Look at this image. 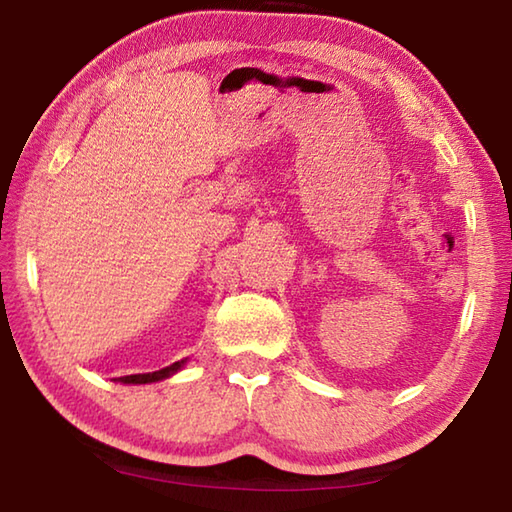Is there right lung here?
Instances as JSON below:
<instances>
[{"instance_id":"right-lung-1","label":"right lung","mask_w":512,"mask_h":512,"mask_svg":"<svg viewBox=\"0 0 512 512\" xmlns=\"http://www.w3.org/2000/svg\"><path fill=\"white\" fill-rule=\"evenodd\" d=\"M187 363V359H180L176 363H171V366L162 368V370H155V372H144V375H128V377H119V381H124V384H153V381H162L171 375H176V372L183 368Z\"/></svg>"}]
</instances>
